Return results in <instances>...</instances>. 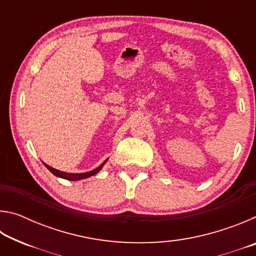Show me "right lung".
<instances>
[{
    "label": "right lung",
    "mask_w": 256,
    "mask_h": 256,
    "mask_svg": "<svg viewBox=\"0 0 256 256\" xmlns=\"http://www.w3.org/2000/svg\"><path fill=\"white\" fill-rule=\"evenodd\" d=\"M107 160H108V159H106L105 162H104L100 164V166L97 167V168H94V170H90V172H79V174H78V172H66L55 170V168L48 166V164H45V162H42V164H45V167L52 172V174H54L55 176H58V177H60V178L68 180H84V178H88V177H92V176H94V175H96L97 172H98L99 170H100L102 168L104 167V164H106Z\"/></svg>",
    "instance_id": "obj_1"
}]
</instances>
